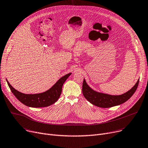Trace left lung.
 Here are the masks:
<instances>
[{"instance_id": "left-lung-1", "label": "left lung", "mask_w": 148, "mask_h": 148, "mask_svg": "<svg viewBox=\"0 0 148 148\" xmlns=\"http://www.w3.org/2000/svg\"><path fill=\"white\" fill-rule=\"evenodd\" d=\"M138 83L139 80L133 88L125 94L121 95H111L92 90L84 79L82 92L85 98L93 105L101 108H109L126 102L134 94L138 87Z\"/></svg>"}]
</instances>
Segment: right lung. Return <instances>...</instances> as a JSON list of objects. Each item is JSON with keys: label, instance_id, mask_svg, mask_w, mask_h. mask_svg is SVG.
Here are the masks:
<instances>
[{"label": "right lung", "instance_id": "right-lung-1", "mask_svg": "<svg viewBox=\"0 0 148 148\" xmlns=\"http://www.w3.org/2000/svg\"><path fill=\"white\" fill-rule=\"evenodd\" d=\"M71 74L69 73L63 76L48 90L36 94H25L15 89L7 81L8 84L14 96L23 104L31 107H45L52 105L57 101L61 95L62 86Z\"/></svg>", "mask_w": 148, "mask_h": 148}]
</instances>
